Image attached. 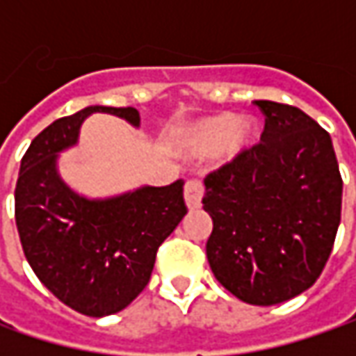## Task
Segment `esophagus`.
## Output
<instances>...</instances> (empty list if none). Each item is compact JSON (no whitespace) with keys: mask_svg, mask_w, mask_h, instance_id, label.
<instances>
[{"mask_svg":"<svg viewBox=\"0 0 356 356\" xmlns=\"http://www.w3.org/2000/svg\"><path fill=\"white\" fill-rule=\"evenodd\" d=\"M202 196H204V186L198 180H190L184 186V200L188 210H198L202 206Z\"/></svg>","mask_w":356,"mask_h":356,"instance_id":"1","label":"esophagus"}]
</instances>
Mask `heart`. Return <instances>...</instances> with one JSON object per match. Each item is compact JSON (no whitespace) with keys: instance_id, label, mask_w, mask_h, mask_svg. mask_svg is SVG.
<instances>
[{"instance_id":"b5f03b06","label":"heart","mask_w":356,"mask_h":356,"mask_svg":"<svg viewBox=\"0 0 356 356\" xmlns=\"http://www.w3.org/2000/svg\"><path fill=\"white\" fill-rule=\"evenodd\" d=\"M257 140V127L252 120H239L236 115H216L206 118L198 127L188 132L182 143L188 154L192 156H213L226 150L229 158H236L250 150Z\"/></svg>"}]
</instances>
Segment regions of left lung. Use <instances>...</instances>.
Returning <instances> with one entry per match:
<instances>
[{
	"label": "left lung",
	"mask_w": 356,
	"mask_h": 356,
	"mask_svg": "<svg viewBox=\"0 0 356 356\" xmlns=\"http://www.w3.org/2000/svg\"><path fill=\"white\" fill-rule=\"evenodd\" d=\"M261 143L206 176L216 280L250 305H277L309 289L341 224L343 180L331 136L301 108L255 101Z\"/></svg>",
	"instance_id": "1"
}]
</instances>
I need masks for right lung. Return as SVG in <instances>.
Listing matches in <instances>:
<instances>
[{"mask_svg":"<svg viewBox=\"0 0 356 356\" xmlns=\"http://www.w3.org/2000/svg\"><path fill=\"white\" fill-rule=\"evenodd\" d=\"M108 113L140 127L136 108L87 106L41 130L21 158L15 224L23 253L59 301L87 317L118 313L150 281L160 243L186 216L184 182L143 186L113 198H85L57 170L81 124Z\"/></svg>","mask_w":356,"mask_h":356,"instance_id":"add662e5","label":"right lung"}]
</instances>
